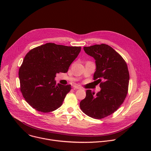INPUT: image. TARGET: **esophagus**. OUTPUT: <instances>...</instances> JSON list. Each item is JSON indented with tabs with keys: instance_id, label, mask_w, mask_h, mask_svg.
I'll return each mask as SVG.
<instances>
[{
	"instance_id": "1",
	"label": "esophagus",
	"mask_w": 151,
	"mask_h": 151,
	"mask_svg": "<svg viewBox=\"0 0 151 151\" xmlns=\"http://www.w3.org/2000/svg\"><path fill=\"white\" fill-rule=\"evenodd\" d=\"M81 88L79 87L78 85H73V89L74 90H77V89H80Z\"/></svg>"
}]
</instances>
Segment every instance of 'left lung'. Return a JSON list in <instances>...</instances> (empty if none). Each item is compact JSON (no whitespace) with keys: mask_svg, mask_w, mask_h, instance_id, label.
I'll list each match as a JSON object with an SVG mask.
<instances>
[{"mask_svg":"<svg viewBox=\"0 0 151 151\" xmlns=\"http://www.w3.org/2000/svg\"><path fill=\"white\" fill-rule=\"evenodd\" d=\"M83 50L96 60L93 79L100 83L101 90L94 96L95 93L87 90L80 108L90 117L102 119L116 111L127 95L130 79L128 67L121 55L108 45L84 47Z\"/></svg>","mask_w":151,"mask_h":151,"instance_id":"1","label":"left lung"}]
</instances>
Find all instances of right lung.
Instances as JSON below:
<instances>
[{
  "label": "right lung",
  "mask_w": 151,
  "mask_h": 151,
  "mask_svg": "<svg viewBox=\"0 0 151 151\" xmlns=\"http://www.w3.org/2000/svg\"><path fill=\"white\" fill-rule=\"evenodd\" d=\"M81 50V47L47 43L26 55L18 72L20 91L33 109L48 113L62 105L71 85H57L54 78L56 73L68 71Z\"/></svg>",
  "instance_id": "right-lung-1"
}]
</instances>
